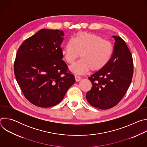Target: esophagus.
I'll return each mask as SVG.
<instances>
[{
    "instance_id": "34e87169",
    "label": "esophagus",
    "mask_w": 147,
    "mask_h": 147,
    "mask_svg": "<svg viewBox=\"0 0 147 147\" xmlns=\"http://www.w3.org/2000/svg\"><path fill=\"white\" fill-rule=\"evenodd\" d=\"M74 77H75V80H76V81H79L81 80V78L80 77L77 76H75Z\"/></svg>"
}]
</instances>
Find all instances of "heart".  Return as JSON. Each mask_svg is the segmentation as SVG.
Listing matches in <instances>:
<instances>
[{
	"mask_svg": "<svg viewBox=\"0 0 147 147\" xmlns=\"http://www.w3.org/2000/svg\"><path fill=\"white\" fill-rule=\"evenodd\" d=\"M113 53L109 42L92 33L79 32L67 40L61 50V55L69 64H72L80 55L81 60L70 67L77 74L97 71L105 67Z\"/></svg>",
	"mask_w": 147,
	"mask_h": 147,
	"instance_id": "b5f03b06",
	"label": "heart"
}]
</instances>
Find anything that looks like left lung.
Returning a JSON list of instances; mask_svg holds the SVG:
<instances>
[{
  "instance_id": "left-lung-1",
  "label": "left lung",
  "mask_w": 147,
  "mask_h": 147,
  "mask_svg": "<svg viewBox=\"0 0 147 147\" xmlns=\"http://www.w3.org/2000/svg\"><path fill=\"white\" fill-rule=\"evenodd\" d=\"M107 65L88 78L92 87L86 94L88 103L100 109L116 106L126 93L132 80L133 60L125 41L118 36Z\"/></svg>"
}]
</instances>
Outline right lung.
<instances>
[{
  "mask_svg": "<svg viewBox=\"0 0 147 147\" xmlns=\"http://www.w3.org/2000/svg\"><path fill=\"white\" fill-rule=\"evenodd\" d=\"M64 32L42 29L26 39L17 51L14 71L26 98L35 106L49 108L63 99L75 82L62 60Z\"/></svg>",
  "mask_w": 147,
  "mask_h": 147,
  "instance_id": "right-lung-1",
  "label": "right lung"
}]
</instances>
